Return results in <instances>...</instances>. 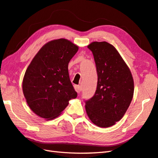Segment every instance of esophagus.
I'll use <instances>...</instances> for the list:
<instances>
[{"label":"esophagus","instance_id":"obj_1","mask_svg":"<svg viewBox=\"0 0 158 158\" xmlns=\"http://www.w3.org/2000/svg\"><path fill=\"white\" fill-rule=\"evenodd\" d=\"M75 89L76 90V92L79 94L80 92H81V87H80L79 85H75Z\"/></svg>","mask_w":158,"mask_h":158}]
</instances>
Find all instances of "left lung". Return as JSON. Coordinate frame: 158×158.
I'll use <instances>...</instances> for the list:
<instances>
[{
    "mask_svg": "<svg viewBox=\"0 0 158 158\" xmlns=\"http://www.w3.org/2000/svg\"><path fill=\"white\" fill-rule=\"evenodd\" d=\"M94 58L98 74L97 89L85 102L89 119L96 126L109 127L122 118L134 94L133 77L116 48L106 41L88 45Z\"/></svg>",
    "mask_w": 158,
    "mask_h": 158,
    "instance_id": "left-lung-1",
    "label": "left lung"
}]
</instances>
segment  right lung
Returning a JSON list of instances; mask_svg holds the SVG:
<instances>
[{
  "mask_svg": "<svg viewBox=\"0 0 158 158\" xmlns=\"http://www.w3.org/2000/svg\"><path fill=\"white\" fill-rule=\"evenodd\" d=\"M79 47L69 40H52L32 60L22 81L26 102L33 112L47 120L56 118L77 96L69 78L68 66Z\"/></svg>",
  "mask_w": 158,
  "mask_h": 158,
  "instance_id": "obj_1",
  "label": "right lung"
}]
</instances>
